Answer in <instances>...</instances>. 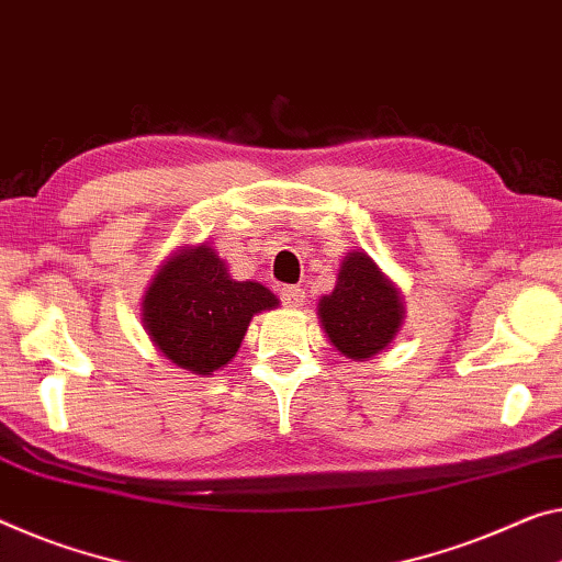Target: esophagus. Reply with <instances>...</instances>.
<instances>
[{"mask_svg": "<svg viewBox=\"0 0 562 562\" xmlns=\"http://www.w3.org/2000/svg\"><path fill=\"white\" fill-rule=\"evenodd\" d=\"M304 289H299V286H283L281 289V301L283 304H286L289 308H299V306H304Z\"/></svg>", "mask_w": 562, "mask_h": 562, "instance_id": "1", "label": "esophagus"}]
</instances>
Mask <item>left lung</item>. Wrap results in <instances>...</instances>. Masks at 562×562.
Segmentation results:
<instances>
[{"label":"left lung","instance_id":"obj_1","mask_svg":"<svg viewBox=\"0 0 562 562\" xmlns=\"http://www.w3.org/2000/svg\"><path fill=\"white\" fill-rule=\"evenodd\" d=\"M318 318L329 341L349 359H371L400 331L404 304L400 289L364 251L344 258L339 281L318 301Z\"/></svg>","mask_w":562,"mask_h":562}]
</instances>
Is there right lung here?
Returning a JSON list of instances; mask_svg holds the SVG:
<instances>
[{
  "instance_id": "obj_1",
  "label": "right lung",
  "mask_w": 562,
  "mask_h": 562,
  "mask_svg": "<svg viewBox=\"0 0 562 562\" xmlns=\"http://www.w3.org/2000/svg\"><path fill=\"white\" fill-rule=\"evenodd\" d=\"M279 306L256 281L231 279L209 244L170 256L143 299V326L162 357L191 374H211L236 357L254 314Z\"/></svg>"
}]
</instances>
